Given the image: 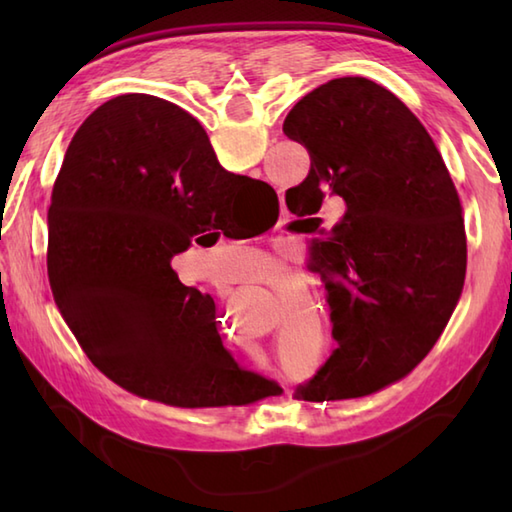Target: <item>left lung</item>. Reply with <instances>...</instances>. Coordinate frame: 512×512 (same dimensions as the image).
Listing matches in <instances>:
<instances>
[{
    "instance_id": "left-lung-1",
    "label": "left lung",
    "mask_w": 512,
    "mask_h": 512,
    "mask_svg": "<svg viewBox=\"0 0 512 512\" xmlns=\"http://www.w3.org/2000/svg\"><path fill=\"white\" fill-rule=\"evenodd\" d=\"M284 134L310 154L308 178L286 191L288 209L314 215L325 195L345 202L341 222L312 246L339 347L295 396L361 398L407 376L458 306L466 275L458 191L409 107L363 76L303 96Z\"/></svg>"
}]
</instances>
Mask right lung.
I'll return each mask as SVG.
<instances>
[{"mask_svg": "<svg viewBox=\"0 0 512 512\" xmlns=\"http://www.w3.org/2000/svg\"><path fill=\"white\" fill-rule=\"evenodd\" d=\"M242 178L191 114L149 94L103 103L65 151L48 209L52 295L90 361L136 396L224 407L279 389L237 365L213 299L171 268Z\"/></svg>", "mask_w": 512, "mask_h": 512, "instance_id": "1", "label": "right lung"}]
</instances>
